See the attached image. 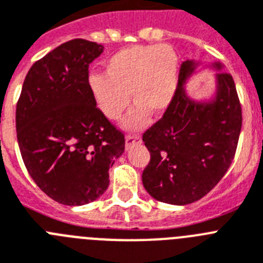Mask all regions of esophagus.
<instances>
[{
    "label": "esophagus",
    "mask_w": 263,
    "mask_h": 263,
    "mask_svg": "<svg viewBox=\"0 0 263 263\" xmlns=\"http://www.w3.org/2000/svg\"><path fill=\"white\" fill-rule=\"evenodd\" d=\"M141 141L140 136L139 135H128L127 138H125V149H129V148H132L134 145L139 144Z\"/></svg>",
    "instance_id": "1"
}]
</instances>
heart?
I'll return each mask as SVG.
<instances>
[{
  "mask_svg": "<svg viewBox=\"0 0 263 263\" xmlns=\"http://www.w3.org/2000/svg\"><path fill=\"white\" fill-rule=\"evenodd\" d=\"M104 74H91L87 86L102 115L118 120L129 106H136L125 119L127 129H138L148 122V112L163 115L177 90L179 58L165 43L131 46L119 50L104 62Z\"/></svg>",
  "mask_w": 263,
  "mask_h": 263,
  "instance_id": "b5f03b06",
  "label": "heart"
}]
</instances>
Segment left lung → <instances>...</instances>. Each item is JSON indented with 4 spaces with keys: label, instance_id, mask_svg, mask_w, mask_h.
Masks as SVG:
<instances>
[{
    "label": "left lung",
    "instance_id": "1",
    "mask_svg": "<svg viewBox=\"0 0 263 263\" xmlns=\"http://www.w3.org/2000/svg\"><path fill=\"white\" fill-rule=\"evenodd\" d=\"M200 62H182L179 86L163 118L143 135L151 160L143 171V185L155 200L186 205L204 197L229 170L242 127V111L232 75L220 62L214 91L192 98L185 83Z\"/></svg>",
    "mask_w": 263,
    "mask_h": 263
}]
</instances>
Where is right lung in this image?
Returning a JSON list of instances; mask_svg holds the SVG:
<instances>
[{"instance_id": "right-lung-1", "label": "right lung", "mask_w": 263, "mask_h": 263, "mask_svg": "<svg viewBox=\"0 0 263 263\" xmlns=\"http://www.w3.org/2000/svg\"><path fill=\"white\" fill-rule=\"evenodd\" d=\"M104 46L72 40L36 61L15 109L17 140L27 172L57 202L84 205L103 195L124 135L102 115L87 86L88 66Z\"/></svg>"}]
</instances>
